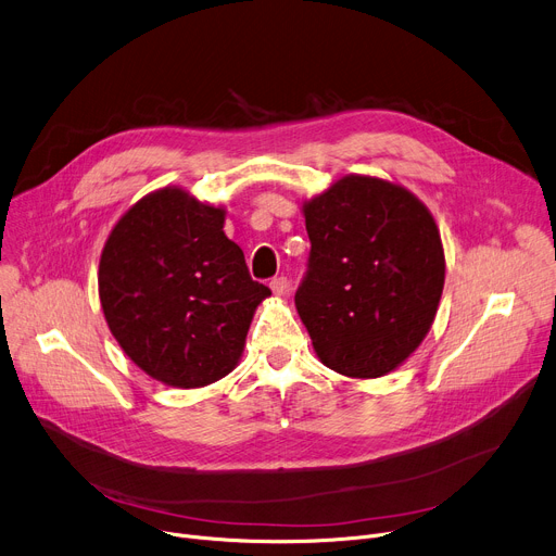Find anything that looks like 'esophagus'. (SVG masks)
I'll return each instance as SVG.
<instances>
[{"mask_svg": "<svg viewBox=\"0 0 556 556\" xmlns=\"http://www.w3.org/2000/svg\"><path fill=\"white\" fill-rule=\"evenodd\" d=\"M288 286H290L288 277H275V279H270V290H273L275 294H279V296H283V294L288 292Z\"/></svg>", "mask_w": 556, "mask_h": 556, "instance_id": "esophagus-1", "label": "esophagus"}]
</instances>
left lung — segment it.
I'll return each mask as SVG.
<instances>
[{
  "label": "left lung",
  "instance_id": "1",
  "mask_svg": "<svg viewBox=\"0 0 556 556\" xmlns=\"http://www.w3.org/2000/svg\"><path fill=\"white\" fill-rule=\"evenodd\" d=\"M308 270L294 306L317 357L345 377H381L428 334L445 279L439 228L403 186L348 175L304 204Z\"/></svg>",
  "mask_w": 556,
  "mask_h": 556
}]
</instances>
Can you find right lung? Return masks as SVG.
Instances as JSON below:
<instances>
[{
	"instance_id": "right-lung-1",
	"label": "right lung",
	"mask_w": 556,
	"mask_h": 556,
	"mask_svg": "<svg viewBox=\"0 0 556 556\" xmlns=\"http://www.w3.org/2000/svg\"><path fill=\"white\" fill-rule=\"evenodd\" d=\"M224 219V208L162 188L117 222L99 260V299L113 337L166 386L201 388L226 377L270 294L252 281Z\"/></svg>"
}]
</instances>
